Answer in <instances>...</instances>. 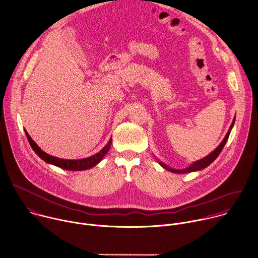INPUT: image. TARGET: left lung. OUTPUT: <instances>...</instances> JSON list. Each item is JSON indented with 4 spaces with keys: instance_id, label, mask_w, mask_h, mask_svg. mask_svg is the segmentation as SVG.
I'll list each match as a JSON object with an SVG mask.
<instances>
[{
    "instance_id": "left-lung-1",
    "label": "left lung",
    "mask_w": 258,
    "mask_h": 258,
    "mask_svg": "<svg viewBox=\"0 0 258 258\" xmlns=\"http://www.w3.org/2000/svg\"><path fill=\"white\" fill-rule=\"evenodd\" d=\"M234 122H235V117H234V119H233V121H232V123H231V125H230V127H229V131H228V133L226 134L224 140L221 142V144H220L212 153H210V154H209L208 156H206L205 158H203V159H201V160H199V161L194 162V163H192L191 165H189L188 167L183 168V169H175V168H172V167H169L168 165H166V164L163 163L162 161L157 160L158 163H159L164 169L170 171V172L177 173V174H184V173L195 172V171H199V170H202V169H204V168H207L210 164H212V163L217 159V157H218V156L220 155V153L222 152V150H223L225 144H226L227 141H228V138H229V136H230V133H231V131H232V127L234 126Z\"/></svg>"
}]
</instances>
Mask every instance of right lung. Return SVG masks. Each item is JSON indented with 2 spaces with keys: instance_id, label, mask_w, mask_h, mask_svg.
Segmentation results:
<instances>
[{
  "instance_id": "right-lung-1",
  "label": "right lung",
  "mask_w": 258,
  "mask_h": 258,
  "mask_svg": "<svg viewBox=\"0 0 258 258\" xmlns=\"http://www.w3.org/2000/svg\"><path fill=\"white\" fill-rule=\"evenodd\" d=\"M24 131H25V134H26V137L28 139V142H29L30 146L32 147L33 151L36 153V155L40 159H42L44 162H46L48 164L54 165L56 167H59L61 169L69 170V171H82V170H87V169H90V168L96 166L103 159V157L106 155V153L109 151L110 146H111V142H112V139L110 138L108 143L104 146V148L93 156H90V157H87V158H83V159H77V160H68V159L57 158V157L51 156V155L43 152L37 146V144L31 139V137L28 135L26 130H24Z\"/></svg>"
}]
</instances>
